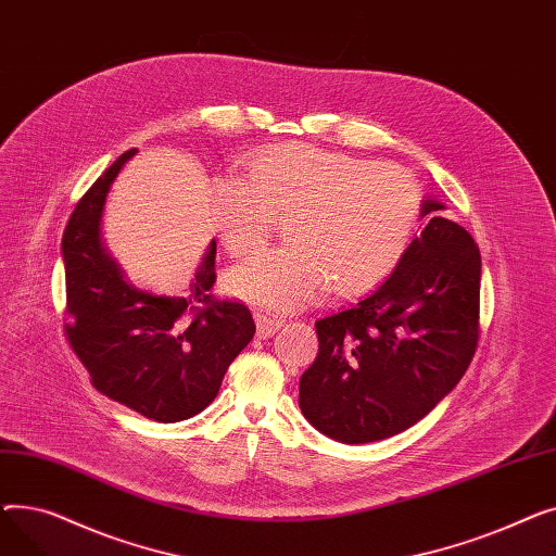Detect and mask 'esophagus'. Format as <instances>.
<instances>
[{"label": "esophagus", "instance_id": "1", "mask_svg": "<svg viewBox=\"0 0 556 556\" xmlns=\"http://www.w3.org/2000/svg\"><path fill=\"white\" fill-rule=\"evenodd\" d=\"M254 323H256L258 338H270V336H275V333L283 327L281 319L270 317V315H266V313H256V315H254Z\"/></svg>", "mask_w": 556, "mask_h": 556}]
</instances>
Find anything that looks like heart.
I'll return each instance as SVG.
<instances>
[{"mask_svg": "<svg viewBox=\"0 0 556 556\" xmlns=\"http://www.w3.org/2000/svg\"><path fill=\"white\" fill-rule=\"evenodd\" d=\"M212 212L229 254L256 250L286 218L290 245L250 256L225 286L248 304L293 313L331 283L338 293H363L388 279L415 239L421 191L390 164L279 146L252 160L243 182L218 180Z\"/></svg>", "mask_w": 556, "mask_h": 556, "instance_id": "1", "label": "heart"}]
</instances>
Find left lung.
Listing matches in <instances>:
<instances>
[{
    "label": "left lung",
    "instance_id": "1",
    "mask_svg": "<svg viewBox=\"0 0 556 556\" xmlns=\"http://www.w3.org/2000/svg\"><path fill=\"white\" fill-rule=\"evenodd\" d=\"M442 210L444 202L424 200L428 223L394 273L315 323L319 349L300 378V407L336 442H378L415 426L473 361L482 258Z\"/></svg>",
    "mask_w": 556,
    "mask_h": 556
}]
</instances>
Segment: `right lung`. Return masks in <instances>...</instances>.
I'll return each mask as SVG.
<instances>
[{"instance_id":"obj_1","label":"right lung","mask_w":556,"mask_h":556,"mask_svg":"<svg viewBox=\"0 0 556 556\" xmlns=\"http://www.w3.org/2000/svg\"><path fill=\"white\" fill-rule=\"evenodd\" d=\"M126 151L78 204L63 233L67 283L65 333L92 386L108 399L160 424L207 407L223 376L256 327L241 302L212 298L216 241L210 243L187 295H160L126 279L101 233L105 198Z\"/></svg>"}]
</instances>
